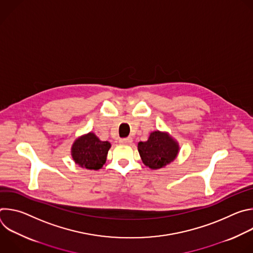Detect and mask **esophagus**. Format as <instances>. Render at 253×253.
Returning <instances> with one entry per match:
<instances>
[{
  "mask_svg": "<svg viewBox=\"0 0 253 253\" xmlns=\"http://www.w3.org/2000/svg\"><path fill=\"white\" fill-rule=\"evenodd\" d=\"M132 138H130V137H128V138H123V139H120L119 140V142L121 143V144H126V145H129V144H131L132 143Z\"/></svg>",
  "mask_w": 253,
  "mask_h": 253,
  "instance_id": "1",
  "label": "esophagus"
}]
</instances>
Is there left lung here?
I'll use <instances>...</instances> for the list:
<instances>
[{"label":"left lung","instance_id":"8db88e82","mask_svg":"<svg viewBox=\"0 0 253 253\" xmlns=\"http://www.w3.org/2000/svg\"><path fill=\"white\" fill-rule=\"evenodd\" d=\"M178 142L168 133L159 130L150 133L147 141L138 143V151L142 162L156 170L172 163L179 153Z\"/></svg>","mask_w":253,"mask_h":253}]
</instances>
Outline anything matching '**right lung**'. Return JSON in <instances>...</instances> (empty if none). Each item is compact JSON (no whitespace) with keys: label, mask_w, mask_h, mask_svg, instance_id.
<instances>
[{"label":"right lung","mask_w":253,"mask_h":253,"mask_svg":"<svg viewBox=\"0 0 253 253\" xmlns=\"http://www.w3.org/2000/svg\"><path fill=\"white\" fill-rule=\"evenodd\" d=\"M111 143L101 141L95 133L89 132L79 136L71 147V155L74 162L82 168L99 170L106 162Z\"/></svg>","instance_id":"1"}]
</instances>
